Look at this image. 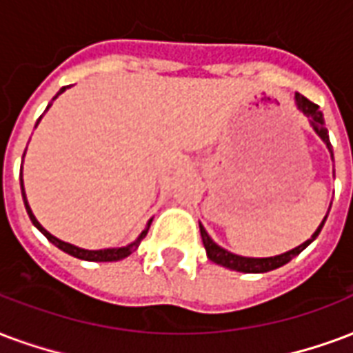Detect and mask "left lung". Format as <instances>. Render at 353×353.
<instances>
[{"instance_id":"left-lung-1","label":"left lung","mask_w":353,"mask_h":353,"mask_svg":"<svg viewBox=\"0 0 353 353\" xmlns=\"http://www.w3.org/2000/svg\"><path fill=\"white\" fill-rule=\"evenodd\" d=\"M296 103L299 106V110L305 114V116L309 117L310 125H312V129L318 132V137L322 138L323 142L327 143V148L331 151V143H330V137H327V129H325V121H323V116L320 108H318V104H314L312 101H309L307 97L299 95L296 93ZM327 219V216H325ZM325 219L322 221V224L318 226L314 234L310 239L296 247V249L288 250V252H284L281 256H271V258H245V256H237V254H232L228 250L221 249L216 243H213L210 236H208V232L203 230V226L200 224V234H202V241L203 247H205V252H208V256H210L211 262L219 263V265H224V268H228V270L234 271H243V273H268V271H273L276 268H281L284 263H288L292 258H296L303 249H307L310 243L314 241L316 236L320 234V230H322L323 223H325Z\"/></svg>"}]
</instances>
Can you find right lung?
I'll list each match as a JSON object with an SVG mask.
<instances>
[{
    "instance_id": "obj_1",
    "label": "right lung",
    "mask_w": 353,
    "mask_h": 353,
    "mask_svg": "<svg viewBox=\"0 0 353 353\" xmlns=\"http://www.w3.org/2000/svg\"><path fill=\"white\" fill-rule=\"evenodd\" d=\"M67 90V85L65 88H61V90L57 91V95L59 93H63V91ZM56 95V97H57ZM54 97V99H56ZM48 108H50V104H48ZM46 108V110H48ZM39 123V121H37ZM22 181V179H20ZM22 196H23V203H26V211H28V215H30L31 223L35 224L41 232H43L44 236H46V239L50 243H54L57 249H61L63 252H67V254H70V256L74 258H80V260H88V262H117V260H123V258H127L130 254V252H134L138 247V243L142 241L143 237H145V234H148V230H150V224L148 223V226H145V230H143L142 234H140V237H138L137 241L130 243V245H127V247H121V249H104V250H85V249H78V247H74V245H70V243H65L61 241V239H57V237H54L50 234V232H46V230L39 224V221L35 219V215L31 213L30 205H28V200H26V192H23V183H22Z\"/></svg>"
}]
</instances>
